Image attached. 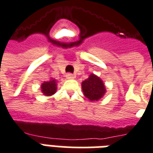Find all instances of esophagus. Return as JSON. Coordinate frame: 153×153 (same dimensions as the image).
I'll return each instance as SVG.
<instances>
[{"label": "esophagus", "mask_w": 153, "mask_h": 153, "mask_svg": "<svg viewBox=\"0 0 153 153\" xmlns=\"http://www.w3.org/2000/svg\"><path fill=\"white\" fill-rule=\"evenodd\" d=\"M66 78L68 79H74L75 78V76H74V74H72L69 73L66 74Z\"/></svg>", "instance_id": "34e87169"}]
</instances>
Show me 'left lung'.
I'll list each match as a JSON object with an SVG mask.
<instances>
[{"label": "left lung", "mask_w": 153, "mask_h": 153, "mask_svg": "<svg viewBox=\"0 0 153 153\" xmlns=\"http://www.w3.org/2000/svg\"><path fill=\"white\" fill-rule=\"evenodd\" d=\"M82 90L88 99L91 102H97L106 93V86L102 79L94 74L82 82Z\"/></svg>", "instance_id": "1"}]
</instances>
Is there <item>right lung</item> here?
Listing matches in <instances>:
<instances>
[{"label": "right lung", "instance_id": "add662e5", "mask_svg": "<svg viewBox=\"0 0 153 153\" xmlns=\"http://www.w3.org/2000/svg\"><path fill=\"white\" fill-rule=\"evenodd\" d=\"M57 81L55 79H51L48 81H45L41 85V91L43 95L47 97L52 96L56 93Z\"/></svg>", "mask_w": 153, "mask_h": 153}]
</instances>
